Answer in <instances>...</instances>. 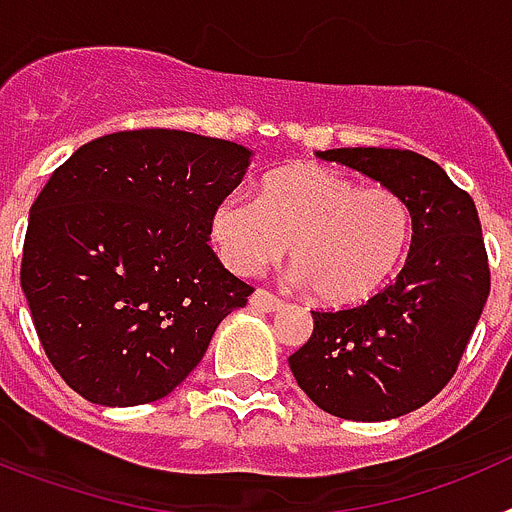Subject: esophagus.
Returning <instances> with one entry per match:
<instances>
[{"label":"esophagus","instance_id":"obj_1","mask_svg":"<svg viewBox=\"0 0 512 512\" xmlns=\"http://www.w3.org/2000/svg\"><path fill=\"white\" fill-rule=\"evenodd\" d=\"M248 302H251L253 310H261V312H277V310H282V307H284V302L279 300V297L269 295L266 289H256Z\"/></svg>","mask_w":512,"mask_h":512}]
</instances>
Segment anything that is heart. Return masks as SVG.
<instances>
[{
    "mask_svg": "<svg viewBox=\"0 0 512 512\" xmlns=\"http://www.w3.org/2000/svg\"><path fill=\"white\" fill-rule=\"evenodd\" d=\"M217 259L251 277L289 246L295 282L312 300L351 307L382 292L408 256L413 212L390 187H359L325 166L297 164L261 179L256 200L223 197L207 217Z\"/></svg>",
    "mask_w": 512,
    "mask_h": 512,
    "instance_id": "1",
    "label": "heart"
}]
</instances>
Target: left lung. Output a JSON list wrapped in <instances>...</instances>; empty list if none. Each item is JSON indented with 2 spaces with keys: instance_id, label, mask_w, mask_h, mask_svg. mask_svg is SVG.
Listing matches in <instances>:
<instances>
[{
  "instance_id": "left-lung-1",
  "label": "left lung",
  "mask_w": 512,
  "mask_h": 512,
  "mask_svg": "<svg viewBox=\"0 0 512 512\" xmlns=\"http://www.w3.org/2000/svg\"><path fill=\"white\" fill-rule=\"evenodd\" d=\"M318 156L395 189L413 212V241L395 284L366 305L312 312L310 341L289 356V369L300 390L336 418H400L454 377L490 295L477 207L420 153L330 148Z\"/></svg>"
}]
</instances>
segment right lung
<instances>
[{"label": "right lung", "instance_id": "1", "mask_svg": "<svg viewBox=\"0 0 512 512\" xmlns=\"http://www.w3.org/2000/svg\"><path fill=\"white\" fill-rule=\"evenodd\" d=\"M253 151L125 130L71 153L30 207L20 284L45 356L104 408L156 402L200 364L251 287L207 246V217Z\"/></svg>", "mask_w": 512, "mask_h": 512}]
</instances>
